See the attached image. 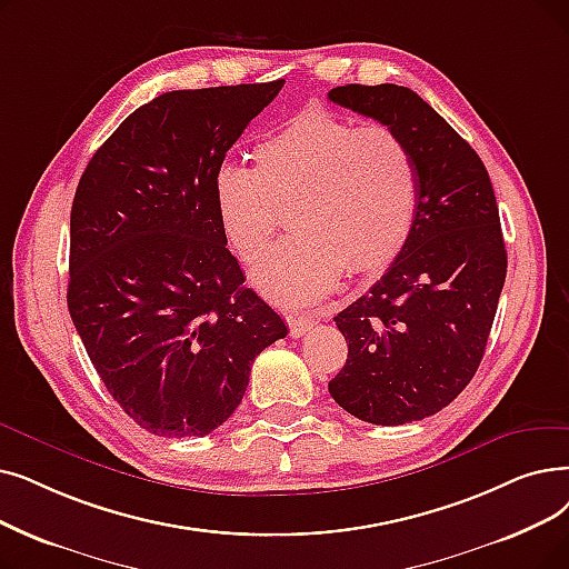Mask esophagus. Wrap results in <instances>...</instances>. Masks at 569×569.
<instances>
[{
    "label": "esophagus",
    "mask_w": 569,
    "mask_h": 569,
    "mask_svg": "<svg viewBox=\"0 0 569 569\" xmlns=\"http://www.w3.org/2000/svg\"><path fill=\"white\" fill-rule=\"evenodd\" d=\"M286 320H288L290 337H302L316 326V316L311 313H288Z\"/></svg>",
    "instance_id": "esophagus-1"
}]
</instances>
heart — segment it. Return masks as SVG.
<instances>
[{"mask_svg":"<svg viewBox=\"0 0 569 569\" xmlns=\"http://www.w3.org/2000/svg\"><path fill=\"white\" fill-rule=\"evenodd\" d=\"M256 167L223 164L213 197L243 262H258L281 228L292 234L253 271L281 305H305L339 279L377 274L400 256L418 211L407 143L383 126L358 128L330 111H302L253 148Z\"/></svg>","mask_w":569,"mask_h":569,"instance_id":"1","label":"heart"}]
</instances>
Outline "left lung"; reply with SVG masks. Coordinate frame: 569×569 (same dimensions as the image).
<instances>
[{"label":"left lung","instance_id":"left-lung-1","mask_svg":"<svg viewBox=\"0 0 569 569\" xmlns=\"http://www.w3.org/2000/svg\"><path fill=\"white\" fill-rule=\"evenodd\" d=\"M328 97L390 128L418 171L405 249L335 316L349 358L328 388L360 421H423L458 398L486 351L507 277L496 192L475 148L413 90L349 83Z\"/></svg>","mask_w":569,"mask_h":569}]
</instances>
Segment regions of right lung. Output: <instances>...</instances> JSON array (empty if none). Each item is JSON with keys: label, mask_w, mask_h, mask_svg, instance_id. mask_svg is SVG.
<instances>
[{"label": "right lung", "mask_w": 569, "mask_h": 569, "mask_svg": "<svg viewBox=\"0 0 569 569\" xmlns=\"http://www.w3.org/2000/svg\"><path fill=\"white\" fill-rule=\"evenodd\" d=\"M283 83L156 97L97 148L73 194L67 307L111 398L153 435L223 426L256 356L288 335L243 286L213 197L226 153Z\"/></svg>", "instance_id": "add662e5"}]
</instances>
